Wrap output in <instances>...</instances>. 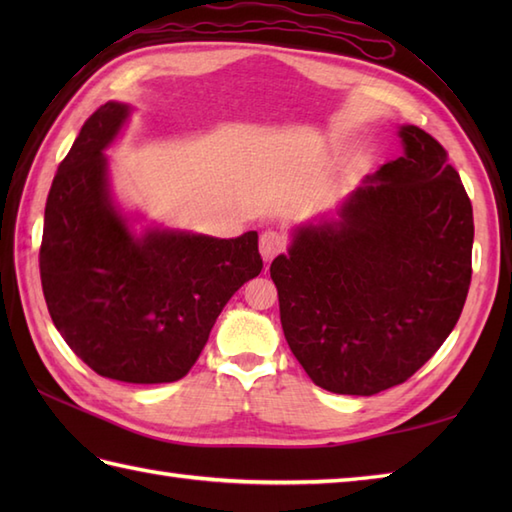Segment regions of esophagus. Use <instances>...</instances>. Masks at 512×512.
I'll return each mask as SVG.
<instances>
[{
  "label": "esophagus",
  "instance_id": "1",
  "mask_svg": "<svg viewBox=\"0 0 512 512\" xmlns=\"http://www.w3.org/2000/svg\"><path fill=\"white\" fill-rule=\"evenodd\" d=\"M284 248H286V237L273 231V228H268V231L259 235V253H262L266 262H270V259L277 257L279 253H284Z\"/></svg>",
  "mask_w": 512,
  "mask_h": 512
}]
</instances>
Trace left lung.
I'll use <instances>...</instances> for the list:
<instances>
[{"label": "left lung", "mask_w": 512, "mask_h": 512, "mask_svg": "<svg viewBox=\"0 0 512 512\" xmlns=\"http://www.w3.org/2000/svg\"><path fill=\"white\" fill-rule=\"evenodd\" d=\"M402 154L292 233L270 264L281 328L314 385L374 396L405 383L458 323L473 206L436 138L400 125Z\"/></svg>", "instance_id": "left-lung-1"}]
</instances>
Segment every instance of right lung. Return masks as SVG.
<instances>
[{"mask_svg": "<svg viewBox=\"0 0 512 512\" xmlns=\"http://www.w3.org/2000/svg\"><path fill=\"white\" fill-rule=\"evenodd\" d=\"M129 114L127 103L101 105L59 165L43 215L41 286L54 328L96 374L173 383L264 262L255 231L235 239L160 224L136 231L140 215L114 200L105 158Z\"/></svg>", "mask_w": 512, "mask_h": 512, "instance_id": "obj_1", "label": "right lung"}]
</instances>
